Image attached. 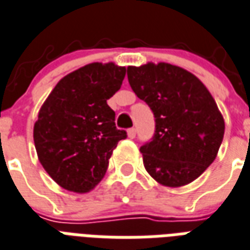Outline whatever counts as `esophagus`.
<instances>
[{"mask_svg":"<svg viewBox=\"0 0 250 250\" xmlns=\"http://www.w3.org/2000/svg\"><path fill=\"white\" fill-rule=\"evenodd\" d=\"M127 135H128L129 139H133L135 136H136V129L135 128H129L128 131H127Z\"/></svg>","mask_w":250,"mask_h":250,"instance_id":"1","label":"esophagus"}]
</instances>
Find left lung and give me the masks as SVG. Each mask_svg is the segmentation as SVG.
I'll use <instances>...</instances> for the list:
<instances>
[{
	"mask_svg": "<svg viewBox=\"0 0 250 250\" xmlns=\"http://www.w3.org/2000/svg\"><path fill=\"white\" fill-rule=\"evenodd\" d=\"M128 83L153 111L152 142L140 148L149 176L167 188L193 182L214 163L224 119L197 76L167 62L127 68Z\"/></svg>",
	"mask_w": 250,
	"mask_h": 250,
	"instance_id": "left-lung-1",
	"label": "left lung"
}]
</instances>
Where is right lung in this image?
I'll return each mask as SVG.
<instances>
[{
  "label": "right lung",
  "instance_id": "1",
  "mask_svg": "<svg viewBox=\"0 0 250 250\" xmlns=\"http://www.w3.org/2000/svg\"><path fill=\"white\" fill-rule=\"evenodd\" d=\"M125 76V66L91 62L62 77L42 104L34 125L38 159L68 191L93 190L104 178L118 142L127 138L107 104Z\"/></svg>",
  "mask_w": 250,
  "mask_h": 250
}]
</instances>
